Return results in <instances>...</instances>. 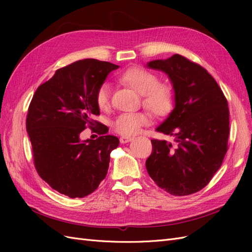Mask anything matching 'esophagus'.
I'll return each instance as SVG.
<instances>
[{"instance_id":"34e87169","label":"esophagus","mask_w":252,"mask_h":252,"mask_svg":"<svg viewBox=\"0 0 252 252\" xmlns=\"http://www.w3.org/2000/svg\"><path fill=\"white\" fill-rule=\"evenodd\" d=\"M130 141H132L131 136H121V138H120V142H121L122 144H125V143L130 142Z\"/></svg>"}]
</instances>
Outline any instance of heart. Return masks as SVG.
I'll return each mask as SVG.
<instances>
[{"instance_id":"1","label":"heart","mask_w":252,"mask_h":252,"mask_svg":"<svg viewBox=\"0 0 252 252\" xmlns=\"http://www.w3.org/2000/svg\"><path fill=\"white\" fill-rule=\"evenodd\" d=\"M119 80L141 94L142 105L155 117L162 118L173 108L174 93L169 84L158 82V75L142 67L128 68L122 72ZM110 86L104 83L95 93L98 108L106 109L110 105ZM149 114L145 111L123 112L113 120L114 131L123 135L138 133L140 129L149 123Z\"/></svg>"}]
</instances>
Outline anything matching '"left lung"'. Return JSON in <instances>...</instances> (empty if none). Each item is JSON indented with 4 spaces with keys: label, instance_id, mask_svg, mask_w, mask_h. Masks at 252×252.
<instances>
[{
    "label": "left lung",
    "instance_id": "8db88e82",
    "mask_svg": "<svg viewBox=\"0 0 252 252\" xmlns=\"http://www.w3.org/2000/svg\"><path fill=\"white\" fill-rule=\"evenodd\" d=\"M168 74L175 106L157 130L173 142L151 140L146 169L172 195H189L208 184L228 150L229 108L222 89L197 63L181 55L148 63Z\"/></svg>",
    "mask_w": 252,
    "mask_h": 252
}]
</instances>
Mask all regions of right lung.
<instances>
[{"instance_id":"right-lung-1","label":"right lung","mask_w":252,"mask_h":252,"mask_svg":"<svg viewBox=\"0 0 252 252\" xmlns=\"http://www.w3.org/2000/svg\"><path fill=\"white\" fill-rule=\"evenodd\" d=\"M117 68L94 59L77 61L37 87L29 104L26 129L36 172L71 199L94 191L107 174L110 152L119 146L114 135L80 140L82 131L98 123L94 120L100 114L95 93Z\"/></svg>"}]
</instances>
